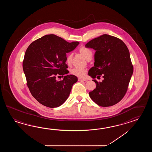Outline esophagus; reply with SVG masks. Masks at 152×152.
Here are the masks:
<instances>
[{
    "instance_id": "esophagus-1",
    "label": "esophagus",
    "mask_w": 152,
    "mask_h": 152,
    "mask_svg": "<svg viewBox=\"0 0 152 152\" xmlns=\"http://www.w3.org/2000/svg\"><path fill=\"white\" fill-rule=\"evenodd\" d=\"M86 80L85 79H83V78H78V81H86Z\"/></svg>"
}]
</instances>
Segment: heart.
<instances>
[{
  "label": "heart",
  "mask_w": 152,
  "mask_h": 152,
  "mask_svg": "<svg viewBox=\"0 0 152 152\" xmlns=\"http://www.w3.org/2000/svg\"><path fill=\"white\" fill-rule=\"evenodd\" d=\"M79 52L82 55L84 56L85 58H88L89 57H92V52L91 50L90 49L87 48L86 47H82L79 49ZM72 56L73 55L72 53L69 54L67 57H66V62L67 63L68 65H70L72 63ZM72 74L74 75L77 77H83L84 75L86 74V69L85 68H79V67H75L73 68L71 70Z\"/></svg>",
  "instance_id": "1"
}]
</instances>
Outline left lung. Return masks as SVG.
Segmentation results:
<instances>
[{
  "label": "left lung",
  "instance_id": "left-lung-1",
  "mask_svg": "<svg viewBox=\"0 0 152 152\" xmlns=\"http://www.w3.org/2000/svg\"><path fill=\"white\" fill-rule=\"evenodd\" d=\"M86 48L94 49V66L88 71L93 79L103 75V80L96 84L89 95L100 107L113 106L123 98L133 73L129 50L120 39L104 34L88 42Z\"/></svg>",
  "mask_w": 152,
  "mask_h": 152
}]
</instances>
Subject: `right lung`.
<instances>
[{"mask_svg": "<svg viewBox=\"0 0 152 152\" xmlns=\"http://www.w3.org/2000/svg\"><path fill=\"white\" fill-rule=\"evenodd\" d=\"M79 44V42L69 43L50 34L29 45L23 60V71L29 90L39 103L57 107L68 98L77 77L66 75L62 80L58 81L56 77L68 74L66 53L73 50Z\"/></svg>", "mask_w": 152, "mask_h": 152, "instance_id": "1", "label": "right lung"}]
</instances>
